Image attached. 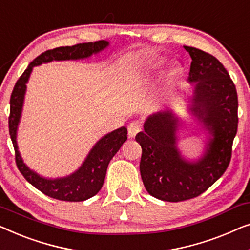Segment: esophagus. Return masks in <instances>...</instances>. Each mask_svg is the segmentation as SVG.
I'll list each match as a JSON object with an SVG mask.
<instances>
[{"label":"esophagus","mask_w":250,"mask_h":250,"mask_svg":"<svg viewBox=\"0 0 250 250\" xmlns=\"http://www.w3.org/2000/svg\"><path fill=\"white\" fill-rule=\"evenodd\" d=\"M140 130H142V125H140L139 122L137 121H132L130 122V125H128V137L129 138H135L137 133H138Z\"/></svg>","instance_id":"esophagus-1"}]
</instances>
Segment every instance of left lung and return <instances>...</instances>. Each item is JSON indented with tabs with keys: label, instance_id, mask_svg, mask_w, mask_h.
<instances>
[{
	"label": "left lung",
	"instance_id": "1",
	"mask_svg": "<svg viewBox=\"0 0 250 250\" xmlns=\"http://www.w3.org/2000/svg\"><path fill=\"white\" fill-rule=\"evenodd\" d=\"M184 47L192 60L189 112L207 135L202 156L187 160L182 155L177 132L184 122L167 108L150 114L144 131L136 136L143 149L139 168L144 186L164 202L194 198L219 180L230 163L238 129L237 90L226 68L206 52Z\"/></svg>",
	"mask_w": 250,
	"mask_h": 250
}]
</instances>
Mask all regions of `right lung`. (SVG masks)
Here are the masks:
<instances>
[{"mask_svg": "<svg viewBox=\"0 0 250 250\" xmlns=\"http://www.w3.org/2000/svg\"><path fill=\"white\" fill-rule=\"evenodd\" d=\"M110 43L107 41H98L94 43L77 44L73 46H62L50 50L37 56L28 65L21 75L10 98V117L9 132L16 152V163L24 179L35 188L52 198L64 200V202H83L97 194L103 187L105 174L108 163L112 160L126 138L125 126H121L114 131L108 132L102 137L90 149L88 155L80 165L78 170L62 178H45L31 170L24 163L20 155L17 143V132L22 114L24 95H26L27 83L34 66L52 61H65V60H83L90 58L105 50Z\"/></svg>", "mask_w": 250, "mask_h": 250, "instance_id": "add662e5", "label": "right lung"}]
</instances>
